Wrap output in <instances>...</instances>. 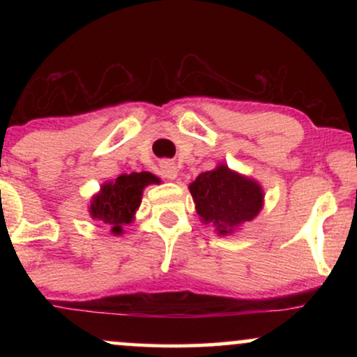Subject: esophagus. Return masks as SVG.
Here are the masks:
<instances>
[{"instance_id":"esophagus-1","label":"esophagus","mask_w":357,"mask_h":357,"mask_svg":"<svg viewBox=\"0 0 357 357\" xmlns=\"http://www.w3.org/2000/svg\"><path fill=\"white\" fill-rule=\"evenodd\" d=\"M159 173L166 179H176L178 178V166L171 161H162L159 166Z\"/></svg>"}]
</instances>
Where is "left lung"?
I'll list each match as a JSON object with an SVG mask.
<instances>
[{
  "label": "left lung",
  "mask_w": 357,
  "mask_h": 357,
  "mask_svg": "<svg viewBox=\"0 0 357 357\" xmlns=\"http://www.w3.org/2000/svg\"><path fill=\"white\" fill-rule=\"evenodd\" d=\"M190 192L199 220L211 225L220 236L233 235L241 225L257 218L265 198L257 179L230 169L225 162L198 174L190 183Z\"/></svg>",
  "instance_id": "obj_1"
}]
</instances>
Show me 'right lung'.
<instances>
[{"instance_id": "right-lung-1", "label": "right lung", "mask_w": 357, "mask_h": 357, "mask_svg": "<svg viewBox=\"0 0 357 357\" xmlns=\"http://www.w3.org/2000/svg\"><path fill=\"white\" fill-rule=\"evenodd\" d=\"M155 183H159L158 176L147 171L121 174L116 179L105 181L99 192H96L90 199V218L102 221L112 235L121 236L126 225H130L136 220L142 192L149 184Z\"/></svg>"}]
</instances>
